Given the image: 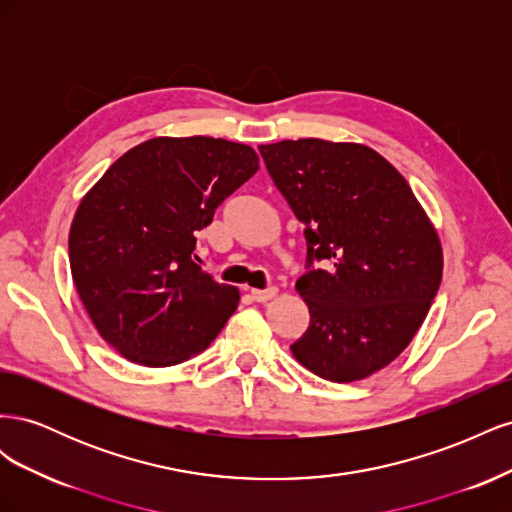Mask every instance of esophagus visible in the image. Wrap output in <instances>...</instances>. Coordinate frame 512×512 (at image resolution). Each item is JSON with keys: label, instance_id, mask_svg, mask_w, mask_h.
Segmentation results:
<instances>
[{"label": "esophagus", "instance_id": "obj_1", "mask_svg": "<svg viewBox=\"0 0 512 512\" xmlns=\"http://www.w3.org/2000/svg\"><path fill=\"white\" fill-rule=\"evenodd\" d=\"M277 294V288L275 286H269L265 290H250V297L256 301V303H267L271 301Z\"/></svg>", "mask_w": 512, "mask_h": 512}]
</instances>
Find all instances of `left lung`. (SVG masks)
I'll return each instance as SVG.
<instances>
[{
  "label": "left lung",
  "instance_id": "1",
  "mask_svg": "<svg viewBox=\"0 0 512 512\" xmlns=\"http://www.w3.org/2000/svg\"><path fill=\"white\" fill-rule=\"evenodd\" d=\"M258 151L307 245L297 292L309 327L294 359L324 380H363L397 359L436 299V230L408 181L365 145L299 138Z\"/></svg>",
  "mask_w": 512,
  "mask_h": 512
}]
</instances>
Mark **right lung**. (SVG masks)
Masks as SVG:
<instances>
[{
    "instance_id": "obj_1",
    "label": "right lung",
    "mask_w": 512,
    "mask_h": 512,
    "mask_svg": "<svg viewBox=\"0 0 512 512\" xmlns=\"http://www.w3.org/2000/svg\"><path fill=\"white\" fill-rule=\"evenodd\" d=\"M258 170L224 138H151L106 170L70 228V269L104 342L128 361L168 367L203 352L239 292L194 254L196 232Z\"/></svg>"
}]
</instances>
